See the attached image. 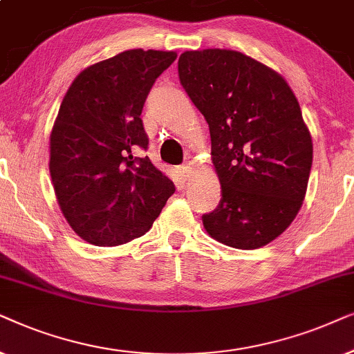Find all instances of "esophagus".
I'll return each mask as SVG.
<instances>
[{
  "label": "esophagus",
  "mask_w": 354,
  "mask_h": 354,
  "mask_svg": "<svg viewBox=\"0 0 354 354\" xmlns=\"http://www.w3.org/2000/svg\"><path fill=\"white\" fill-rule=\"evenodd\" d=\"M180 174L183 180H189L192 174V165L191 163H185L180 167Z\"/></svg>",
  "instance_id": "esophagus-1"
}]
</instances>
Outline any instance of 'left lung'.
<instances>
[{"label": "left lung", "mask_w": 354, "mask_h": 354, "mask_svg": "<svg viewBox=\"0 0 354 354\" xmlns=\"http://www.w3.org/2000/svg\"><path fill=\"white\" fill-rule=\"evenodd\" d=\"M180 82L210 129L221 199L202 215L207 233L257 249L295 220L308 189L313 139L279 73L233 50L185 51Z\"/></svg>", "instance_id": "left-lung-1"}]
</instances>
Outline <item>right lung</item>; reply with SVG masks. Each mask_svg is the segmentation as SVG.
<instances>
[{"mask_svg": "<svg viewBox=\"0 0 354 354\" xmlns=\"http://www.w3.org/2000/svg\"><path fill=\"white\" fill-rule=\"evenodd\" d=\"M174 51L128 50L84 69L50 136V174L71 228L95 246L142 236L174 192L149 157L145 98Z\"/></svg>", "mask_w": 354, "mask_h": 354, "instance_id": "right-lung-1", "label": "right lung"}]
</instances>
